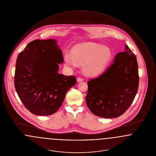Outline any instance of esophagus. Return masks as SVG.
I'll return each instance as SVG.
<instances>
[{"mask_svg": "<svg viewBox=\"0 0 156 156\" xmlns=\"http://www.w3.org/2000/svg\"><path fill=\"white\" fill-rule=\"evenodd\" d=\"M83 81V79L81 77H78V78H77V81L78 82Z\"/></svg>", "mask_w": 156, "mask_h": 156, "instance_id": "esophagus-1", "label": "esophagus"}]
</instances>
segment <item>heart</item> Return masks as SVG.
I'll use <instances>...</instances> for the list:
<instances>
[{
    "label": "heart",
    "instance_id": "obj_1",
    "mask_svg": "<svg viewBox=\"0 0 156 156\" xmlns=\"http://www.w3.org/2000/svg\"><path fill=\"white\" fill-rule=\"evenodd\" d=\"M112 58L111 50L106 47L95 44H81L75 47L71 53L66 52L64 60L67 66L75 68L82 64L86 74L97 76L102 74Z\"/></svg>",
    "mask_w": 156,
    "mask_h": 156
}]
</instances>
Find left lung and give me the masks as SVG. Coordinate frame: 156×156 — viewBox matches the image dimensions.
<instances>
[{
	"instance_id": "obj_1",
	"label": "left lung",
	"mask_w": 156,
	"mask_h": 156,
	"mask_svg": "<svg viewBox=\"0 0 156 156\" xmlns=\"http://www.w3.org/2000/svg\"><path fill=\"white\" fill-rule=\"evenodd\" d=\"M139 82L137 58L126 44L125 51L116 55L103 74L88 81L87 105L99 117L118 118L133 102Z\"/></svg>"
}]
</instances>
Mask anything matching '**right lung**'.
<instances>
[{
  "instance_id": "obj_1",
  "label": "right lung",
  "mask_w": 156,
  "mask_h": 156,
  "mask_svg": "<svg viewBox=\"0 0 156 156\" xmlns=\"http://www.w3.org/2000/svg\"><path fill=\"white\" fill-rule=\"evenodd\" d=\"M63 62L62 52L54 39L34 40L19 54L15 89L31 113L54 114L62 105L67 91L76 84L75 76L58 73V64Z\"/></svg>"
}]
</instances>
